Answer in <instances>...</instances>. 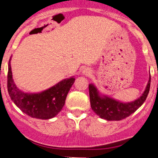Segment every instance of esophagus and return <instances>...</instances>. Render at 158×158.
Listing matches in <instances>:
<instances>
[{
	"label": "esophagus",
	"instance_id": "1",
	"mask_svg": "<svg viewBox=\"0 0 158 158\" xmlns=\"http://www.w3.org/2000/svg\"><path fill=\"white\" fill-rule=\"evenodd\" d=\"M82 73H83V75H85V76H89V75L92 73V72H91V70L89 69V68H85V69H83V71H82Z\"/></svg>",
	"mask_w": 158,
	"mask_h": 158
}]
</instances>
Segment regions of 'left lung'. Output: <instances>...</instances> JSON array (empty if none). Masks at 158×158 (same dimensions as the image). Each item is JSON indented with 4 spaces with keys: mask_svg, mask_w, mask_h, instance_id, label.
<instances>
[{
    "mask_svg": "<svg viewBox=\"0 0 158 158\" xmlns=\"http://www.w3.org/2000/svg\"><path fill=\"white\" fill-rule=\"evenodd\" d=\"M150 87V76L144 93L132 102H120L109 96L102 95L93 84L89 85L90 104L93 111L101 118L108 121L122 120L130 116L141 107L146 100Z\"/></svg>",
    "mask_w": 158,
    "mask_h": 158,
    "instance_id": "1",
    "label": "left lung"
}]
</instances>
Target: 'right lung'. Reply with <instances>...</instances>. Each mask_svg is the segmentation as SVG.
Instances as JSON below:
<instances>
[{"instance_id":"1","label":"right lung","mask_w":158,"mask_h":158,"mask_svg":"<svg viewBox=\"0 0 158 158\" xmlns=\"http://www.w3.org/2000/svg\"><path fill=\"white\" fill-rule=\"evenodd\" d=\"M11 58L8 62V92L11 100L23 113L32 118L49 119L56 116L65 104L69 89L74 83V77L61 81L39 93H27L19 90L14 83L11 69Z\"/></svg>"}]
</instances>
